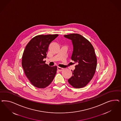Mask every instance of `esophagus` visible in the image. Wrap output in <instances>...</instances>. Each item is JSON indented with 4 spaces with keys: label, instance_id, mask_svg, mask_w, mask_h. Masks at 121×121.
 <instances>
[{
    "label": "esophagus",
    "instance_id": "1",
    "mask_svg": "<svg viewBox=\"0 0 121 121\" xmlns=\"http://www.w3.org/2000/svg\"><path fill=\"white\" fill-rule=\"evenodd\" d=\"M57 69L59 71H62L63 70H64V69L63 68H61V67H57Z\"/></svg>",
    "mask_w": 121,
    "mask_h": 121
}]
</instances>
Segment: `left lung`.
Wrapping results in <instances>:
<instances>
[{
    "instance_id": "8db88e82",
    "label": "left lung",
    "mask_w": 121,
    "mask_h": 121,
    "mask_svg": "<svg viewBox=\"0 0 121 121\" xmlns=\"http://www.w3.org/2000/svg\"><path fill=\"white\" fill-rule=\"evenodd\" d=\"M64 36L72 40L73 48L71 59L78 63L75 69L72 70L73 75L68 82L75 88H83L92 80L96 71L97 59L94 47L88 39L79 34Z\"/></svg>"
}]
</instances>
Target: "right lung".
Here are the masks:
<instances>
[{"instance_id": "1", "label": "right lung", "mask_w": 121, "mask_h": 121, "mask_svg": "<svg viewBox=\"0 0 121 121\" xmlns=\"http://www.w3.org/2000/svg\"><path fill=\"white\" fill-rule=\"evenodd\" d=\"M58 36V34L36 35L28 42L23 51L22 67L25 75L35 87L45 88L54 79L57 66H49L43 59L47 57L49 44Z\"/></svg>"}]
</instances>
